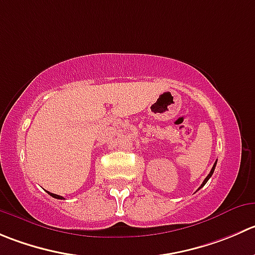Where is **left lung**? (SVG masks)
Instances as JSON below:
<instances>
[{
  "mask_svg": "<svg viewBox=\"0 0 255 255\" xmlns=\"http://www.w3.org/2000/svg\"><path fill=\"white\" fill-rule=\"evenodd\" d=\"M216 164H217V160H216V163H214V165H213V168H212V170H211V172H209V174L207 175V178H206V179L203 180V183H202V185H201V187H199V189H201V188L203 187V185L206 184L207 182H208V179H209V178L212 177V174H213V172H214V168H216Z\"/></svg>",
  "mask_w": 255,
  "mask_h": 255,
  "instance_id": "8db88e82",
  "label": "left lung"
}]
</instances>
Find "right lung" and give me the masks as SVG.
Instances as JSON below:
<instances>
[{"label": "right lung", "instance_id": "right-lung-1", "mask_svg": "<svg viewBox=\"0 0 255 255\" xmlns=\"http://www.w3.org/2000/svg\"><path fill=\"white\" fill-rule=\"evenodd\" d=\"M48 194H49V196H52V197H53V198H56V199H65V198H63V197H61V196H57V194H53V193H49V192H48Z\"/></svg>", "mask_w": 255, "mask_h": 255}]
</instances>
